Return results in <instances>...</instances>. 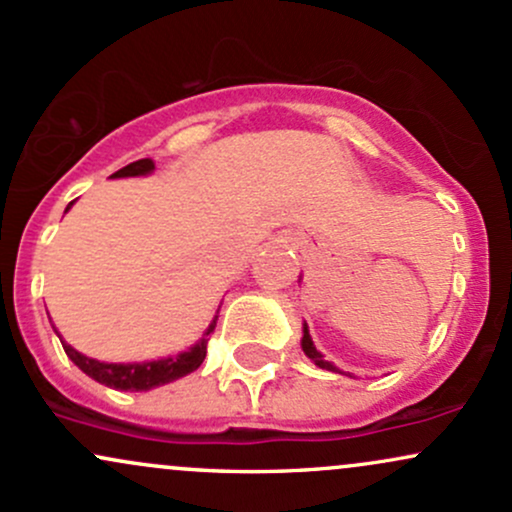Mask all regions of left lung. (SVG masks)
I'll list each match as a JSON object with an SVG mask.
<instances>
[{
  "instance_id": "left-lung-1",
  "label": "left lung",
  "mask_w": 512,
  "mask_h": 512,
  "mask_svg": "<svg viewBox=\"0 0 512 512\" xmlns=\"http://www.w3.org/2000/svg\"><path fill=\"white\" fill-rule=\"evenodd\" d=\"M301 346H303L305 356H308L310 361H315V366H320V368H325V370H332V373H339V368H334L330 361H325V358H322L320 351L315 349L313 339H310V332H308V327H303V339H301Z\"/></svg>"
}]
</instances>
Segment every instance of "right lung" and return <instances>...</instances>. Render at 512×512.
Here are the masks:
<instances>
[{"instance_id": "obj_1", "label": "right lung", "mask_w": 512, "mask_h": 512, "mask_svg": "<svg viewBox=\"0 0 512 512\" xmlns=\"http://www.w3.org/2000/svg\"><path fill=\"white\" fill-rule=\"evenodd\" d=\"M156 168V163L151 158H139V161L129 163V166L120 168L117 173H113V178H129V175H146ZM74 202H69L72 207ZM67 207V209H69ZM216 320L219 315L214 317V322L209 325V330L204 332V337L192 346L190 351L185 354L175 356V358H163V361H151V363H101L96 358H88L79 351L72 349L67 342H62L64 354H67L72 361L84 370L86 375H91L93 380H98L101 385L113 387V390H129V392H146L154 390V387L168 385L173 380L182 378V375L192 373L202 366L204 356H207V344H209V334L214 332Z\"/></svg>"}]
</instances>
